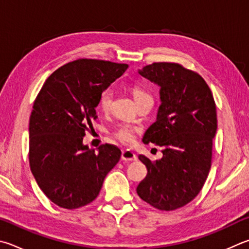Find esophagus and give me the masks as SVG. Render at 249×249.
I'll list each match as a JSON object with an SVG mask.
<instances>
[{
    "label": "esophagus",
    "instance_id": "obj_1",
    "mask_svg": "<svg viewBox=\"0 0 249 249\" xmlns=\"http://www.w3.org/2000/svg\"><path fill=\"white\" fill-rule=\"evenodd\" d=\"M121 159H122V161H125V162H132V161L137 160V156L135 155L133 151L124 150L123 152H122Z\"/></svg>",
    "mask_w": 249,
    "mask_h": 249
}]
</instances>
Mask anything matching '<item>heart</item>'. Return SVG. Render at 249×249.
I'll return each mask as SVG.
<instances>
[{
	"mask_svg": "<svg viewBox=\"0 0 249 249\" xmlns=\"http://www.w3.org/2000/svg\"><path fill=\"white\" fill-rule=\"evenodd\" d=\"M132 91H133L135 101L136 102L142 100L144 98L150 97L146 91H143L142 89L137 88V87H134L132 89ZM112 99H113L112 90L106 89L105 91H102V93L100 94V98H99V107H100L103 111H107L111 107ZM115 137L119 140H121L122 142L129 143L132 142L133 140V132L132 129L127 127V126H122V127H120L115 132Z\"/></svg>",
	"mask_w": 249,
	"mask_h": 249,
	"instance_id": "heart-1",
	"label": "heart"
}]
</instances>
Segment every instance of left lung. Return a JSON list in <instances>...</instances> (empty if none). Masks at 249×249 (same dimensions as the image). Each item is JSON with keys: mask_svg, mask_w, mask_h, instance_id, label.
Here are the masks:
<instances>
[{"mask_svg": "<svg viewBox=\"0 0 249 249\" xmlns=\"http://www.w3.org/2000/svg\"><path fill=\"white\" fill-rule=\"evenodd\" d=\"M138 74L160 88L157 120L142 142L159 144L163 157H138L148 173L136 191L157 209L175 210L198 195L209 173L218 128L215 103L201 76L179 64L153 63Z\"/></svg>", "mask_w": 249, "mask_h": 249, "instance_id": "left-lung-1", "label": "left lung"}]
</instances>
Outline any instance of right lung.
I'll return each mask as SVG.
<instances>
[{
    "label": "right lung",
    "instance_id": "1",
    "mask_svg": "<svg viewBox=\"0 0 249 249\" xmlns=\"http://www.w3.org/2000/svg\"><path fill=\"white\" fill-rule=\"evenodd\" d=\"M127 64L78 60L60 67L36 98L29 120L30 170L41 191L65 209L88 205L121 158L113 144H84L86 129L98 119L102 91Z\"/></svg>",
    "mask_w": 249,
    "mask_h": 249
}]
</instances>
